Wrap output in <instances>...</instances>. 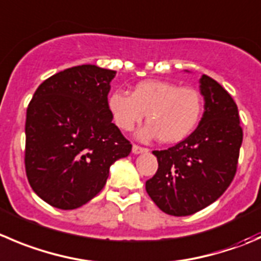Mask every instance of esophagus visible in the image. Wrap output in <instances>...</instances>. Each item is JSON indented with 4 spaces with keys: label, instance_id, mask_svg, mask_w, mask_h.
Instances as JSON below:
<instances>
[{
    "label": "esophagus",
    "instance_id": "1",
    "mask_svg": "<svg viewBox=\"0 0 261 261\" xmlns=\"http://www.w3.org/2000/svg\"><path fill=\"white\" fill-rule=\"evenodd\" d=\"M149 149L143 148V146L139 145H133V153L134 154H141V153H148Z\"/></svg>",
    "mask_w": 261,
    "mask_h": 261
}]
</instances>
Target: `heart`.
<instances>
[{"mask_svg": "<svg viewBox=\"0 0 261 261\" xmlns=\"http://www.w3.org/2000/svg\"><path fill=\"white\" fill-rule=\"evenodd\" d=\"M108 110L116 125L133 130L145 117L146 123L136 133L143 141L159 138L162 143H178L198 126L203 113V99L194 88L178 87L166 80H145L134 88L133 94L115 90L108 97Z\"/></svg>", "mask_w": 261, "mask_h": 261, "instance_id": "obj_1", "label": "heart"}]
</instances>
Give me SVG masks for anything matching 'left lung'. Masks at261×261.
<instances>
[{"label":"left lung","mask_w":261,"mask_h":261,"mask_svg":"<svg viewBox=\"0 0 261 261\" xmlns=\"http://www.w3.org/2000/svg\"><path fill=\"white\" fill-rule=\"evenodd\" d=\"M190 72V71H187ZM204 113L189 138L167 150H154L158 171L145 189L169 216H191L221 198L236 174L242 128L237 106L221 84L199 80Z\"/></svg>","instance_id":"8db88e82"}]
</instances>
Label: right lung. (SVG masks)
<instances>
[{
    "label": "right lung",
    "mask_w": 261,
    "mask_h": 261,
    "mask_svg": "<svg viewBox=\"0 0 261 261\" xmlns=\"http://www.w3.org/2000/svg\"><path fill=\"white\" fill-rule=\"evenodd\" d=\"M116 71L95 65L70 67L48 77L27 110L25 169L42 200L70 211L103 189L110 167L131 144L112 122L108 93Z\"/></svg>",
    "instance_id": "right-lung-1"
}]
</instances>
